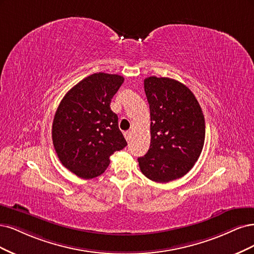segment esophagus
Returning a JSON list of instances; mask_svg holds the SVG:
<instances>
[{
    "label": "esophagus",
    "mask_w": 254,
    "mask_h": 254,
    "mask_svg": "<svg viewBox=\"0 0 254 254\" xmlns=\"http://www.w3.org/2000/svg\"><path fill=\"white\" fill-rule=\"evenodd\" d=\"M124 135L127 140H129L130 136H132V132H130V130H126V132H124Z\"/></svg>",
    "instance_id": "esophagus-1"
}]
</instances>
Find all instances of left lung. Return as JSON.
I'll use <instances>...</instances> for the list:
<instances>
[{"instance_id":"left-lung-1","label":"left lung","mask_w":254,"mask_h":254,"mask_svg":"<svg viewBox=\"0 0 254 254\" xmlns=\"http://www.w3.org/2000/svg\"><path fill=\"white\" fill-rule=\"evenodd\" d=\"M150 104L151 144L139 168L156 183L181 178L197 161L203 148L204 118L194 94L185 84L166 77L144 79Z\"/></svg>"}]
</instances>
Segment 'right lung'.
<instances>
[{
	"instance_id": "1",
	"label": "right lung",
	"mask_w": 254,
	"mask_h": 254,
	"mask_svg": "<svg viewBox=\"0 0 254 254\" xmlns=\"http://www.w3.org/2000/svg\"><path fill=\"white\" fill-rule=\"evenodd\" d=\"M124 77L97 72L80 81L63 97L53 122V143L62 165L77 176L101 175L114 152L127 144L111 110Z\"/></svg>"
}]
</instances>
